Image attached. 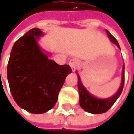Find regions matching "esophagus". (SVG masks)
Segmentation results:
<instances>
[{
  "label": "esophagus",
  "mask_w": 134,
  "mask_h": 134,
  "mask_svg": "<svg viewBox=\"0 0 134 134\" xmlns=\"http://www.w3.org/2000/svg\"><path fill=\"white\" fill-rule=\"evenodd\" d=\"M69 64H70V67H71L72 70H73V71H74L75 70H77V69L78 68V67H79L80 62L77 59L74 58V59H71V60H70Z\"/></svg>",
  "instance_id": "1"
}]
</instances>
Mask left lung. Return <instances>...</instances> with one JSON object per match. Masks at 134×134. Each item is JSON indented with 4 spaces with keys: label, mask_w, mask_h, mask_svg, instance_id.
<instances>
[{
    "label": "left lung",
    "mask_w": 134,
    "mask_h": 134,
    "mask_svg": "<svg viewBox=\"0 0 134 134\" xmlns=\"http://www.w3.org/2000/svg\"><path fill=\"white\" fill-rule=\"evenodd\" d=\"M107 33L108 37H110V41L120 49V45L116 40V38L107 30ZM78 76V91H79V97H80V107L86 111L91 113V114H103L107 112L112 106L115 103L117 98L120 97L121 94L124 86V64L123 66V74H122V80L120 86V88L118 89L117 92L116 93L114 96L109 99H97L94 97H93L91 94L89 93L85 87L83 86L81 80Z\"/></svg>",
    "instance_id": "obj_1"
}]
</instances>
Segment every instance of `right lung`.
<instances>
[{
    "mask_svg": "<svg viewBox=\"0 0 134 134\" xmlns=\"http://www.w3.org/2000/svg\"><path fill=\"white\" fill-rule=\"evenodd\" d=\"M42 35L33 28L14 43L7 64L10 91L19 107L32 114H43L54 107L69 65H59L41 51L37 38Z\"/></svg>",
    "mask_w": 134,
    "mask_h": 134,
    "instance_id": "right-lung-1",
    "label": "right lung"
}]
</instances>
